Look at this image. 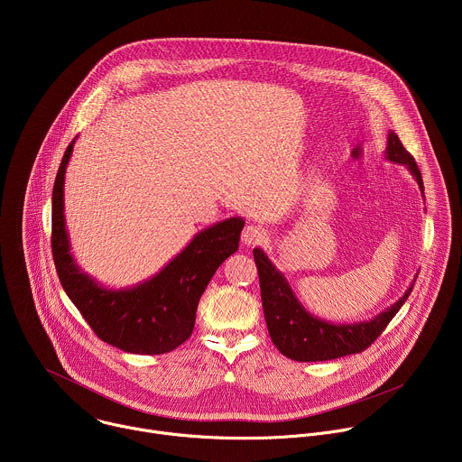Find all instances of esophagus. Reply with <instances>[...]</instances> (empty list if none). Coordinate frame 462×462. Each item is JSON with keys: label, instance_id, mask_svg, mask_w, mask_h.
<instances>
[{"label": "esophagus", "instance_id": "34e87169", "mask_svg": "<svg viewBox=\"0 0 462 462\" xmlns=\"http://www.w3.org/2000/svg\"><path fill=\"white\" fill-rule=\"evenodd\" d=\"M267 239V230L261 228V226H255V225H248L245 226L243 234H241V241L246 245V246H254V245H259Z\"/></svg>", "mask_w": 462, "mask_h": 462}]
</instances>
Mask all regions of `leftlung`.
Segmentation results:
<instances>
[{
    "label": "left lung",
    "mask_w": 462,
    "mask_h": 462,
    "mask_svg": "<svg viewBox=\"0 0 462 462\" xmlns=\"http://www.w3.org/2000/svg\"><path fill=\"white\" fill-rule=\"evenodd\" d=\"M383 157L394 164L406 166L424 197L420 170L411 153L402 146L399 135L393 134V131L387 134ZM254 259L259 274L263 312H265L273 344L280 349L282 355L296 362H323L362 353L380 337L387 323L401 310L417 282L415 274L402 298L367 321L331 323L310 314L301 305L283 273L276 269L265 252L261 248H254Z\"/></svg>",
    "instance_id": "obj_1"
}]
</instances>
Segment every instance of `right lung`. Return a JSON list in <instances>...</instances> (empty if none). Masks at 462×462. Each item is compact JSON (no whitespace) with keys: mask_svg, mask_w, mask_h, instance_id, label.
<instances>
[{"mask_svg":"<svg viewBox=\"0 0 462 462\" xmlns=\"http://www.w3.org/2000/svg\"><path fill=\"white\" fill-rule=\"evenodd\" d=\"M75 141L60 162L52 188V259L60 283L100 340L134 355H162L186 342L199 300L221 263L239 246L243 217L201 232L152 278L111 289L84 273L71 254L65 228L63 184Z\"/></svg>","mask_w":462,"mask_h":462,"instance_id":"obj_1","label":"right lung"}]
</instances>
